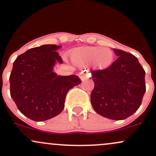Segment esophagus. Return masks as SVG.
<instances>
[{
	"mask_svg": "<svg viewBox=\"0 0 156 156\" xmlns=\"http://www.w3.org/2000/svg\"><path fill=\"white\" fill-rule=\"evenodd\" d=\"M80 77L82 80V81H84V80H87L89 77H90V73H87L86 71H83L80 73Z\"/></svg>",
	"mask_w": 156,
	"mask_h": 156,
	"instance_id": "obj_1",
	"label": "esophagus"
}]
</instances>
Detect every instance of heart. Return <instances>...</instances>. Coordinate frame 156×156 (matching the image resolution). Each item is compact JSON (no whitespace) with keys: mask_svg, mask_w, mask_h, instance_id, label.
<instances>
[{"mask_svg":"<svg viewBox=\"0 0 156 156\" xmlns=\"http://www.w3.org/2000/svg\"><path fill=\"white\" fill-rule=\"evenodd\" d=\"M113 58L112 51L101 47H83L73 50L71 59L79 66L94 64L99 69H105L111 64Z\"/></svg>","mask_w":156,"mask_h":156,"instance_id":"1","label":"heart"}]
</instances>
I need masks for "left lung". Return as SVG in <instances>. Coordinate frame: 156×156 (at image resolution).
Here are the masks:
<instances>
[{
    "label": "left lung",
    "mask_w": 156,
    "mask_h": 156,
    "mask_svg": "<svg viewBox=\"0 0 156 156\" xmlns=\"http://www.w3.org/2000/svg\"><path fill=\"white\" fill-rule=\"evenodd\" d=\"M113 51L118 58L109 67L91 71L94 88L90 101L98 114L122 120L141 105L146 91L145 71L132 54L116 48Z\"/></svg>",
    "instance_id": "8db88e82"
}]
</instances>
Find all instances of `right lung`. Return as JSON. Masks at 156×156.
Returning <instances> with one entry per match:
<instances>
[{"instance_id":"add662e5","label":"right lung","mask_w":156,"mask_h":156,"mask_svg":"<svg viewBox=\"0 0 156 156\" xmlns=\"http://www.w3.org/2000/svg\"><path fill=\"white\" fill-rule=\"evenodd\" d=\"M59 45H43L19 55L9 76L10 95L24 116L36 122L59 114L71 88L81 83L76 75L60 76L53 71L56 62L62 63Z\"/></svg>"}]
</instances>
